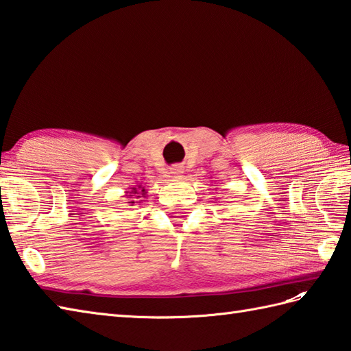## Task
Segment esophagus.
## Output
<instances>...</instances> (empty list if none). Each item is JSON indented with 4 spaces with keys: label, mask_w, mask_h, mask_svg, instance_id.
<instances>
[{
    "label": "esophagus",
    "mask_w": 351,
    "mask_h": 351,
    "mask_svg": "<svg viewBox=\"0 0 351 351\" xmlns=\"http://www.w3.org/2000/svg\"><path fill=\"white\" fill-rule=\"evenodd\" d=\"M170 173H171V176L180 178V176L184 173V167L180 166V164H178V166H173V167L170 169Z\"/></svg>",
    "instance_id": "obj_1"
}]
</instances>
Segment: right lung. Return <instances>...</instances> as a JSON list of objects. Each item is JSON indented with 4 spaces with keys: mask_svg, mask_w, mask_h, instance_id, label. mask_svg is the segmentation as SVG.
<instances>
[{
    "mask_svg": "<svg viewBox=\"0 0 351 351\" xmlns=\"http://www.w3.org/2000/svg\"><path fill=\"white\" fill-rule=\"evenodd\" d=\"M125 195H126V200H128L126 204H130V206H134L143 202V200L147 197V191L143 184H137L134 185V187H131L128 191H125Z\"/></svg>",
    "mask_w": 351,
    "mask_h": 351,
    "instance_id": "1",
    "label": "right lung"
}]
</instances>
